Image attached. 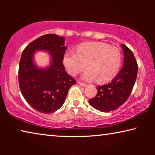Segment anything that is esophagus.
Returning a JSON list of instances; mask_svg holds the SVG:
<instances>
[{
  "label": "esophagus",
  "mask_w": 155,
  "mask_h": 155,
  "mask_svg": "<svg viewBox=\"0 0 155 155\" xmlns=\"http://www.w3.org/2000/svg\"><path fill=\"white\" fill-rule=\"evenodd\" d=\"M78 84H79L80 85L82 86V87H86L87 86V84L83 83V82H78Z\"/></svg>",
  "instance_id": "obj_1"
}]
</instances>
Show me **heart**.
Listing matches in <instances>:
<instances>
[{
  "label": "heart",
  "mask_w": 155,
  "mask_h": 155,
  "mask_svg": "<svg viewBox=\"0 0 155 155\" xmlns=\"http://www.w3.org/2000/svg\"><path fill=\"white\" fill-rule=\"evenodd\" d=\"M121 53L116 46L103 42L80 44L76 52L68 51L63 56V64L71 75H77L88 68L82 75L87 81L96 80L100 83L111 81L121 65Z\"/></svg>",
  "instance_id": "obj_1"
}]
</instances>
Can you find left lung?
Here are the masks:
<instances>
[{
  "instance_id": "8db88e82",
  "label": "left lung",
  "mask_w": 155,
  "mask_h": 155,
  "mask_svg": "<svg viewBox=\"0 0 155 155\" xmlns=\"http://www.w3.org/2000/svg\"><path fill=\"white\" fill-rule=\"evenodd\" d=\"M121 47L124 55L122 69L111 82L97 87V95L89 100L92 107L101 111H114L126 102L136 80L138 66L134 55L124 44Z\"/></svg>"
}]
</instances>
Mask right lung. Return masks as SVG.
<instances>
[{
    "label": "right lung",
    "instance_id": "1",
    "mask_svg": "<svg viewBox=\"0 0 155 155\" xmlns=\"http://www.w3.org/2000/svg\"><path fill=\"white\" fill-rule=\"evenodd\" d=\"M64 44V37L48 34L31 41L21 56L18 71L20 91L27 103L41 113H54L60 109L70 87L76 83L63 64L67 48ZM37 50L50 53L49 67L39 69L35 65L33 55Z\"/></svg>",
    "mask_w": 155,
    "mask_h": 155
}]
</instances>
